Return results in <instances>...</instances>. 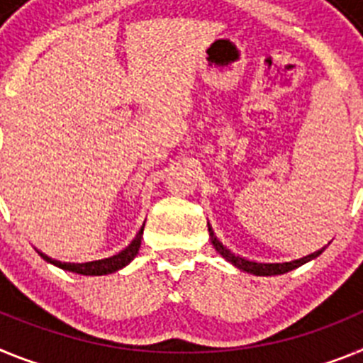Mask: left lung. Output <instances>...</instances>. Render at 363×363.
Listing matches in <instances>:
<instances>
[{
	"label": "left lung",
	"instance_id": "1",
	"mask_svg": "<svg viewBox=\"0 0 363 363\" xmlns=\"http://www.w3.org/2000/svg\"><path fill=\"white\" fill-rule=\"evenodd\" d=\"M210 239H212L213 248H216V250L219 252L220 256L225 257L228 263L234 264L235 269L242 270V272L254 274V276H279V274L291 272V270L298 269V267H301V264L308 263L311 259L320 256L321 250H323V248H321V250L314 252V254H308V256L299 257V259H294V261H286V263H256V261H248L245 259V257H239L235 256V254H232V252H230L228 248H226L225 245H223L216 235H213L212 230H210Z\"/></svg>",
	"mask_w": 363,
	"mask_h": 363
}]
</instances>
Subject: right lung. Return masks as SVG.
<instances>
[{"mask_svg":"<svg viewBox=\"0 0 363 363\" xmlns=\"http://www.w3.org/2000/svg\"><path fill=\"white\" fill-rule=\"evenodd\" d=\"M140 242H143V230L138 232L137 238L129 242L124 250H121L118 254L111 257H106V259H96V261H87V263H62V261L50 259L45 254H42L43 259H47L49 263L56 264L60 269L69 270V272L82 274V276H106V274H113L116 270L128 267L131 261L135 259V256L138 254V248H140Z\"/></svg>","mask_w":363,"mask_h":363,"instance_id":"obj_1","label":"right lung"}]
</instances>
